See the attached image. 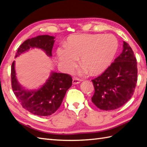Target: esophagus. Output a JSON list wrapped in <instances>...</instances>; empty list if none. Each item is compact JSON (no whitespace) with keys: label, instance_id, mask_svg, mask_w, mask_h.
<instances>
[{"label":"esophagus","instance_id":"obj_1","mask_svg":"<svg viewBox=\"0 0 147 147\" xmlns=\"http://www.w3.org/2000/svg\"><path fill=\"white\" fill-rule=\"evenodd\" d=\"M81 82V80L80 79H78L77 78H74L73 79V84H79Z\"/></svg>","mask_w":147,"mask_h":147}]
</instances>
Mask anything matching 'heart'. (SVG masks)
I'll return each instance as SVG.
<instances>
[{
    "mask_svg": "<svg viewBox=\"0 0 147 147\" xmlns=\"http://www.w3.org/2000/svg\"><path fill=\"white\" fill-rule=\"evenodd\" d=\"M118 49V41L113 35L75 34L67 39L66 47L57 49L58 57L66 70L76 65L78 57L83 66L82 73L92 74L103 71L111 62Z\"/></svg>",
    "mask_w": 147,
    "mask_h": 147,
    "instance_id": "1",
    "label": "heart"
}]
</instances>
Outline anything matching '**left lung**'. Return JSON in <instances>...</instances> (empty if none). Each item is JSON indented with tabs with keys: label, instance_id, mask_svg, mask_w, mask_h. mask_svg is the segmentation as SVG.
<instances>
[{
	"label": "left lung",
	"instance_id": "8db88e82",
	"mask_svg": "<svg viewBox=\"0 0 147 147\" xmlns=\"http://www.w3.org/2000/svg\"><path fill=\"white\" fill-rule=\"evenodd\" d=\"M137 73L134 51L124 41L119 56L103 74L92 80L94 88L92 102L100 110L106 111L121 107L134 94Z\"/></svg>",
	"mask_w": 147,
	"mask_h": 147
}]
</instances>
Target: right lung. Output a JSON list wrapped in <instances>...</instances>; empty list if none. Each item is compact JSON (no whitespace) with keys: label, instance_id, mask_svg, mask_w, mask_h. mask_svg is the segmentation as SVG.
I'll return each instance as SVG.
<instances>
[{"label":"right lung","instance_id":"right-lung-1","mask_svg":"<svg viewBox=\"0 0 147 147\" xmlns=\"http://www.w3.org/2000/svg\"><path fill=\"white\" fill-rule=\"evenodd\" d=\"M55 37L48 35L38 36L25 40L18 48L15 57L30 48H39L47 56H52ZM15 61L11 67L12 88L16 96L24 108L38 116H49L59 108L67 90L72 86V78L64 73L52 72L42 86L37 90H26L17 80Z\"/></svg>","mask_w":147,"mask_h":147}]
</instances>
